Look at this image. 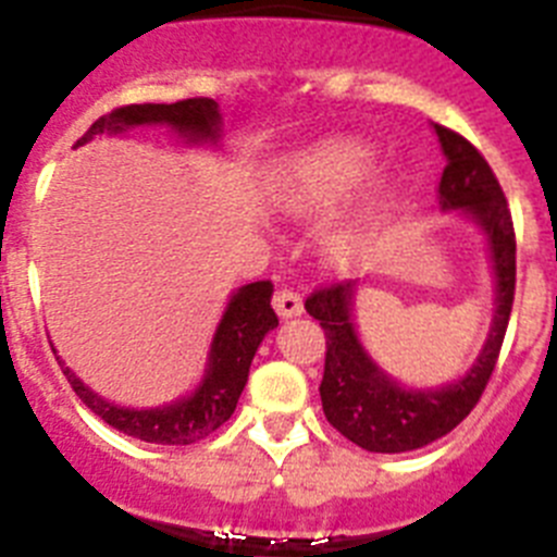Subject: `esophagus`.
I'll return each instance as SVG.
<instances>
[{
  "label": "esophagus",
  "instance_id": "1",
  "mask_svg": "<svg viewBox=\"0 0 557 557\" xmlns=\"http://www.w3.org/2000/svg\"><path fill=\"white\" fill-rule=\"evenodd\" d=\"M273 307H275V312L282 314V318H295V314L304 312V298H301V293H295V289H289V287H282V289H275Z\"/></svg>",
  "mask_w": 557,
  "mask_h": 557
}]
</instances>
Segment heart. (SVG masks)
I'll list each match as a JSON object with an SVG mask.
<instances>
[{
  "label": "heart",
  "mask_w": 557,
  "mask_h": 557,
  "mask_svg": "<svg viewBox=\"0 0 557 557\" xmlns=\"http://www.w3.org/2000/svg\"><path fill=\"white\" fill-rule=\"evenodd\" d=\"M376 170V152L357 139H329L287 161L275 181V203L295 218H318L346 203ZM396 209V189L373 191L351 220L329 231L334 262L351 264L371 250L373 239Z\"/></svg>",
  "instance_id": "heart-1"
}]
</instances>
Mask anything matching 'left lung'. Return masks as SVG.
Here are the masks:
<instances>
[{"label":"left lung","instance_id":"8db88e82","mask_svg":"<svg viewBox=\"0 0 557 557\" xmlns=\"http://www.w3.org/2000/svg\"><path fill=\"white\" fill-rule=\"evenodd\" d=\"M435 133L446 156L444 175L437 184V203L444 211L460 209L485 231L496 275L494 323L471 371L435 391L401 387L368 357L359 343L351 318L357 284H329L314 289L304 304L326 332L321 401L329 424L351 444L382 455L421 449L437 437L449 435L474 410L496 368L513 309L516 234L505 191L488 161L469 139L444 125H435Z\"/></svg>","mask_w":557,"mask_h":557}]
</instances>
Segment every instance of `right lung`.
<instances>
[{"instance_id": "add662e5", "label": "right lung", "mask_w": 557, "mask_h": 557, "mask_svg": "<svg viewBox=\"0 0 557 557\" xmlns=\"http://www.w3.org/2000/svg\"><path fill=\"white\" fill-rule=\"evenodd\" d=\"M139 125H170L172 131L184 136L186 141H218L220 139V111L211 97H191L181 102H145V106H122L100 116L77 139L75 147L86 145L100 133H125ZM273 284L253 282L236 289L231 295L228 307L223 312L214 339H211L209 366H206L203 382L191 396L178 398L172 405L152 407V410H131L97 396L88 385H83L75 373L63 366V376L69 379L72 391L81 396L88 410L100 416L108 426L139 437L145 444L161 446H189L198 444L211 432L220 430L236 410V401L243 396L248 382L250 362L270 329L278 326L273 307Z\"/></svg>"}]
</instances>
